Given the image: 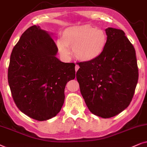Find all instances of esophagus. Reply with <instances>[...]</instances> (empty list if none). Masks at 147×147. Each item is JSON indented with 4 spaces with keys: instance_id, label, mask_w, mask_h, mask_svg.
Returning <instances> with one entry per match:
<instances>
[{
    "instance_id": "obj_1",
    "label": "esophagus",
    "mask_w": 147,
    "mask_h": 147,
    "mask_svg": "<svg viewBox=\"0 0 147 147\" xmlns=\"http://www.w3.org/2000/svg\"><path fill=\"white\" fill-rule=\"evenodd\" d=\"M79 66H78V65H76L75 66V71L76 72H77V70H78V69H79Z\"/></svg>"
}]
</instances>
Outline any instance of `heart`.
Wrapping results in <instances>:
<instances>
[{
	"label": "heart",
	"mask_w": 147,
	"mask_h": 147,
	"mask_svg": "<svg viewBox=\"0 0 147 147\" xmlns=\"http://www.w3.org/2000/svg\"><path fill=\"white\" fill-rule=\"evenodd\" d=\"M107 44V35L101 29L89 24L75 25L65 29L62 39L56 42L62 56L69 58L70 49L77 60L84 62L95 61L102 55Z\"/></svg>",
	"instance_id": "obj_1"
}]
</instances>
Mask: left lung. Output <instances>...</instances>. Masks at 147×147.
<instances>
[{"label":"left lung","instance_id":"left-lung-1","mask_svg":"<svg viewBox=\"0 0 147 147\" xmlns=\"http://www.w3.org/2000/svg\"><path fill=\"white\" fill-rule=\"evenodd\" d=\"M107 44L95 61L80 62L77 79L92 113L103 118L116 116L130 104L138 83L136 52L121 29H105Z\"/></svg>","mask_w":147,"mask_h":147}]
</instances>
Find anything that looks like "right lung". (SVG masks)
<instances>
[{"label": "right lung", "instance_id": "add662e5", "mask_svg": "<svg viewBox=\"0 0 147 147\" xmlns=\"http://www.w3.org/2000/svg\"><path fill=\"white\" fill-rule=\"evenodd\" d=\"M52 34L33 25L21 35L13 49L8 82L15 104L38 121L53 118L64 104V89L75 78V64L56 57Z\"/></svg>", "mask_w": 147, "mask_h": 147}]
</instances>
